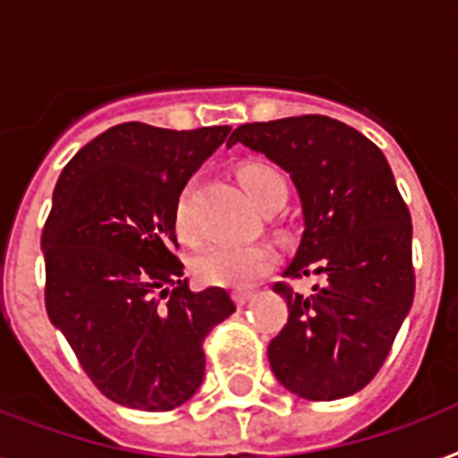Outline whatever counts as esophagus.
Returning <instances> with one entry per match:
<instances>
[{"mask_svg":"<svg viewBox=\"0 0 458 458\" xmlns=\"http://www.w3.org/2000/svg\"><path fill=\"white\" fill-rule=\"evenodd\" d=\"M233 294H235V301L240 306L247 304V301H250L251 297H254V293H251V290H235V293H233Z\"/></svg>","mask_w":458,"mask_h":458,"instance_id":"esophagus-1","label":"esophagus"}]
</instances>
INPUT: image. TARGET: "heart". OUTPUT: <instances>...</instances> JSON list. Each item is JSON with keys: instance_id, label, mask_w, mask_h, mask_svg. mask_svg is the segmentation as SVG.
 Wrapping results in <instances>:
<instances>
[{"instance_id": "1", "label": "heart", "mask_w": 458, "mask_h": 458, "mask_svg": "<svg viewBox=\"0 0 458 458\" xmlns=\"http://www.w3.org/2000/svg\"><path fill=\"white\" fill-rule=\"evenodd\" d=\"M240 185L244 192L250 194V199L264 211L271 201H285L287 187L285 180L276 168L261 161H250L240 165L237 171ZM173 225L182 242L197 244L199 233L192 221V208H190V187L180 192L175 208H173ZM276 250L268 242H251V244H235V247H214L207 254H201L194 261V273L197 278L208 283V285H225V287H250L257 280L271 273L276 266Z\"/></svg>"}]
</instances>
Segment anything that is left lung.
Here are the masks:
<instances>
[{
  "label": "left lung",
  "mask_w": 458,
  "mask_h": 458,
  "mask_svg": "<svg viewBox=\"0 0 458 458\" xmlns=\"http://www.w3.org/2000/svg\"><path fill=\"white\" fill-rule=\"evenodd\" d=\"M242 142L285 168L301 199L304 233L283 278L320 276L309 294L287 283V323L268 361L287 390L311 402L354 394L376 377L411 309V214L385 154L327 116L244 123Z\"/></svg>",
  "instance_id": "obj_1"
}]
</instances>
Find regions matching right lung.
<instances>
[{
  "instance_id": "1",
  "label": "right lung",
  "mask_w": 458,
  "mask_h": 458,
  "mask_svg": "<svg viewBox=\"0 0 458 458\" xmlns=\"http://www.w3.org/2000/svg\"><path fill=\"white\" fill-rule=\"evenodd\" d=\"M230 125L121 123L61 171L42 230L45 306L104 397L142 411L185 404L204 340L235 311L223 287L192 293L173 208Z\"/></svg>"
}]
</instances>
